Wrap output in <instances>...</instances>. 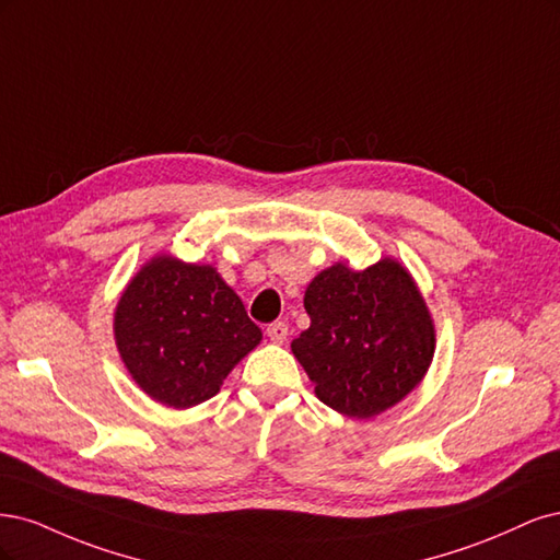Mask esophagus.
<instances>
[{
  "instance_id": "obj_1",
  "label": "esophagus",
  "mask_w": 560,
  "mask_h": 560,
  "mask_svg": "<svg viewBox=\"0 0 560 560\" xmlns=\"http://www.w3.org/2000/svg\"><path fill=\"white\" fill-rule=\"evenodd\" d=\"M267 337L272 339V341H277V345H281V341H285V337H288V323L285 320L269 323V326H267Z\"/></svg>"
}]
</instances>
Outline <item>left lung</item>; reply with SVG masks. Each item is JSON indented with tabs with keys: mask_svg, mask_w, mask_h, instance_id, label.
<instances>
[{
	"mask_svg": "<svg viewBox=\"0 0 560 560\" xmlns=\"http://www.w3.org/2000/svg\"><path fill=\"white\" fill-rule=\"evenodd\" d=\"M312 326L293 339L320 402L372 419L421 384L435 353V326L411 275L384 258L368 269L332 265L304 291Z\"/></svg>",
	"mask_w": 560,
	"mask_h": 560,
	"instance_id": "1",
	"label": "left lung"
}]
</instances>
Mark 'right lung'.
Masks as SVG:
<instances>
[{
    "instance_id": "add662e5",
    "label": "right lung",
    "mask_w": 560,
    "mask_h": 560,
    "mask_svg": "<svg viewBox=\"0 0 560 560\" xmlns=\"http://www.w3.org/2000/svg\"><path fill=\"white\" fill-rule=\"evenodd\" d=\"M116 347L137 386L174 409L200 405L254 351L262 332L211 265L155 256L125 288Z\"/></svg>"
}]
</instances>
